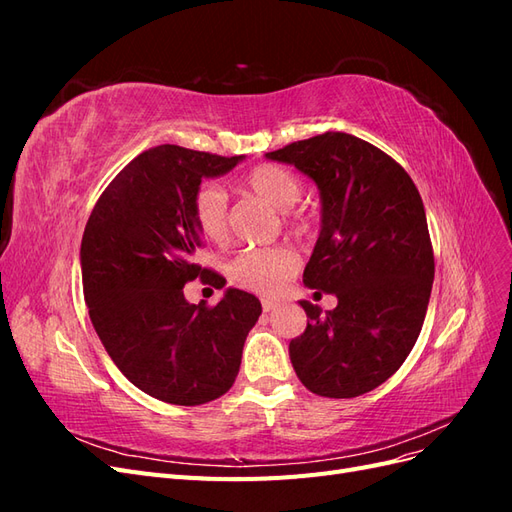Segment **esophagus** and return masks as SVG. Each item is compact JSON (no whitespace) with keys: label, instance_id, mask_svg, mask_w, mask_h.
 <instances>
[{"label":"esophagus","instance_id":"obj_1","mask_svg":"<svg viewBox=\"0 0 512 512\" xmlns=\"http://www.w3.org/2000/svg\"><path fill=\"white\" fill-rule=\"evenodd\" d=\"M275 307H277V303H275V301H271V299H262V309H265V312H273Z\"/></svg>","mask_w":512,"mask_h":512}]
</instances>
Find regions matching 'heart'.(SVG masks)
<instances>
[{
    "instance_id": "heart-1",
    "label": "heart",
    "mask_w": 512,
    "mask_h": 512,
    "mask_svg": "<svg viewBox=\"0 0 512 512\" xmlns=\"http://www.w3.org/2000/svg\"><path fill=\"white\" fill-rule=\"evenodd\" d=\"M245 190L252 196L265 200L273 209L282 211V222L297 235L309 228L305 213L292 211L303 194L301 179L292 170L280 164H260L247 173ZM192 213L198 230L213 241L226 243L230 235L228 200L224 190L215 183H203L194 194ZM299 269V254L288 245L258 247L245 250L228 265V280L232 286L250 290L262 297H275L290 282Z\"/></svg>"
}]
</instances>
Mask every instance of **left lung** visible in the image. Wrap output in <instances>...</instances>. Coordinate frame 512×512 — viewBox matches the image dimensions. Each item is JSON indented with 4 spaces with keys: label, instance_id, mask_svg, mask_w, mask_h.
Here are the masks:
<instances>
[{
    "label": "left lung",
    "instance_id": "1",
    "mask_svg": "<svg viewBox=\"0 0 512 512\" xmlns=\"http://www.w3.org/2000/svg\"><path fill=\"white\" fill-rule=\"evenodd\" d=\"M267 158L318 183L322 228L303 282L337 297L324 316L301 301L307 327L290 342L292 367L320 397L374 391L406 361L427 314L436 265L421 194L389 153L346 132Z\"/></svg>",
    "mask_w": 512,
    "mask_h": 512
}]
</instances>
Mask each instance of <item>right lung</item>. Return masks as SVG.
Returning <instances> with one entry per match:
<instances>
[{
	"mask_svg": "<svg viewBox=\"0 0 512 512\" xmlns=\"http://www.w3.org/2000/svg\"><path fill=\"white\" fill-rule=\"evenodd\" d=\"M239 160L151 147L106 185L83 232V292L100 342L123 376L166 404L222 397L262 312L254 294L237 288L218 305L183 297L196 277L215 288L226 282L196 262L203 237L192 200L203 177L224 175Z\"/></svg>",
	"mask_w": 512,
	"mask_h": 512,
	"instance_id": "1",
	"label": "right lung"
}]
</instances>
